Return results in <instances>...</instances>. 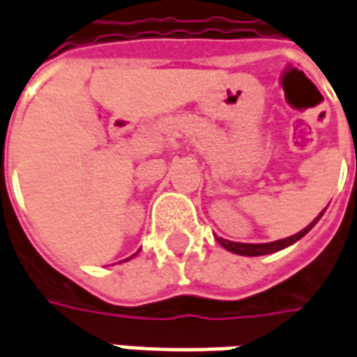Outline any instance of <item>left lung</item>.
Wrapping results in <instances>:
<instances>
[{
	"instance_id": "1",
	"label": "left lung",
	"mask_w": 357,
	"mask_h": 357,
	"mask_svg": "<svg viewBox=\"0 0 357 357\" xmlns=\"http://www.w3.org/2000/svg\"><path fill=\"white\" fill-rule=\"evenodd\" d=\"M321 214H324V212H321ZM321 214L317 216V220L321 218ZM315 222H311L305 230L297 232V234H293V236H289V238H283V241L264 242V244H244V242H230V241H224V238H218V242H220L226 250H230V252H234V255H242V257H262V255H271V252L283 250V248H287V246H291L293 242H297L299 238H303L305 234L315 226Z\"/></svg>"
}]
</instances>
